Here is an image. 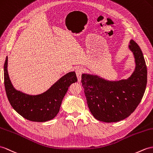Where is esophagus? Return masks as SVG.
<instances>
[{"mask_svg":"<svg viewBox=\"0 0 153 153\" xmlns=\"http://www.w3.org/2000/svg\"><path fill=\"white\" fill-rule=\"evenodd\" d=\"M76 76L78 78V80L79 82L81 81V76H82V74L83 73V69L81 68H79L76 69Z\"/></svg>","mask_w":153,"mask_h":153,"instance_id":"esophagus-1","label":"esophagus"}]
</instances>
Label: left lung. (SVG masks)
Instances as JSON below:
<instances>
[{
  "instance_id": "left-lung-1",
  "label": "left lung",
  "mask_w": 153,
  "mask_h": 153,
  "mask_svg": "<svg viewBox=\"0 0 153 153\" xmlns=\"http://www.w3.org/2000/svg\"><path fill=\"white\" fill-rule=\"evenodd\" d=\"M135 59L134 71L128 79L110 81L97 75L82 74V84L89 109L99 121L112 123L133 113L146 89L147 70L141 48L131 39L128 46Z\"/></svg>"
}]
</instances>
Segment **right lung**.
<instances>
[{
	"instance_id": "add662e5",
	"label": "right lung",
	"mask_w": 153,
	"mask_h": 153,
	"mask_svg": "<svg viewBox=\"0 0 153 153\" xmlns=\"http://www.w3.org/2000/svg\"><path fill=\"white\" fill-rule=\"evenodd\" d=\"M4 79L11 106L26 120L35 122H45L56 116L68 88L77 82L75 72H69L42 94H25L15 89L11 82L8 73V56L4 66Z\"/></svg>"
}]
</instances>
